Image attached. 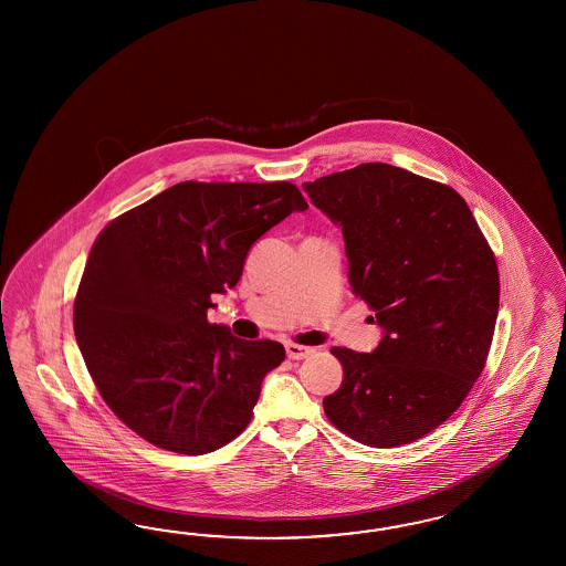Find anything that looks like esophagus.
<instances>
[{
	"instance_id": "1",
	"label": "esophagus",
	"mask_w": 566,
	"mask_h": 566,
	"mask_svg": "<svg viewBox=\"0 0 566 566\" xmlns=\"http://www.w3.org/2000/svg\"><path fill=\"white\" fill-rule=\"evenodd\" d=\"M286 355H289V359L292 360L307 359L308 355H313V348H311V346L289 343L286 344Z\"/></svg>"
}]
</instances>
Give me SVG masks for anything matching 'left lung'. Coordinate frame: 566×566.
<instances>
[{"label":"left lung","instance_id":"left-lung-1","mask_svg":"<svg viewBox=\"0 0 566 566\" xmlns=\"http://www.w3.org/2000/svg\"><path fill=\"white\" fill-rule=\"evenodd\" d=\"M343 228L353 294L376 311L371 353L332 348L343 386L327 419L374 448L409 444L459 409L496 326V259L457 190L390 164L305 182Z\"/></svg>","mask_w":566,"mask_h":566}]
</instances>
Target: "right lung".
Returning a JSON list of instances; mask_svg holds the SVG:
<instances>
[{"mask_svg": "<svg viewBox=\"0 0 566 566\" xmlns=\"http://www.w3.org/2000/svg\"><path fill=\"white\" fill-rule=\"evenodd\" d=\"M307 201L291 182H180L103 228L74 301V336L107 407L147 442L206 454L249 426L284 357L207 322L251 247Z\"/></svg>", "mask_w": 566, "mask_h": 566, "instance_id": "obj_1", "label": "right lung"}]
</instances>
